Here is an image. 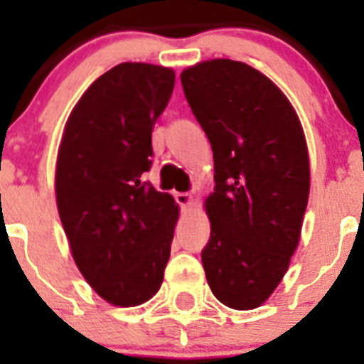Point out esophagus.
<instances>
[{"mask_svg":"<svg viewBox=\"0 0 364 364\" xmlns=\"http://www.w3.org/2000/svg\"><path fill=\"white\" fill-rule=\"evenodd\" d=\"M175 200L176 204L182 208V210H186V208H189L193 202V197L189 195V193H175Z\"/></svg>","mask_w":364,"mask_h":364,"instance_id":"esophagus-1","label":"esophagus"}]
</instances>
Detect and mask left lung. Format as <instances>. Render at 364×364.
<instances>
[{"mask_svg": "<svg viewBox=\"0 0 364 364\" xmlns=\"http://www.w3.org/2000/svg\"><path fill=\"white\" fill-rule=\"evenodd\" d=\"M180 82L215 160L205 279L222 304L253 310L284 277L301 237L310 193L301 122L281 89L242 62L197 63Z\"/></svg>", "mask_w": 364, "mask_h": 364, "instance_id": "8db88e82", "label": "left lung"}]
</instances>
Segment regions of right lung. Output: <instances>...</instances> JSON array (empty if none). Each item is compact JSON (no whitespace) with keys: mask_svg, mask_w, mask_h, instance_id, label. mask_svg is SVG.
I'll use <instances>...</instances> for the list:
<instances>
[{"mask_svg":"<svg viewBox=\"0 0 364 364\" xmlns=\"http://www.w3.org/2000/svg\"><path fill=\"white\" fill-rule=\"evenodd\" d=\"M173 87L166 67H112L73 109L58 151L56 202L74 262L114 306L149 301L171 253L178 208L144 173Z\"/></svg>","mask_w":364,"mask_h":364,"instance_id":"add662e5","label":"right lung"}]
</instances>
